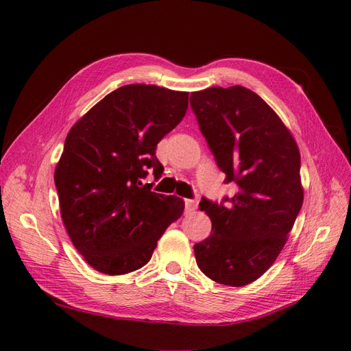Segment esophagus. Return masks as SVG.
I'll return each instance as SVG.
<instances>
[{"mask_svg": "<svg viewBox=\"0 0 351 351\" xmlns=\"http://www.w3.org/2000/svg\"><path fill=\"white\" fill-rule=\"evenodd\" d=\"M197 199H184V206H186V210L187 212H192V210H196L197 209Z\"/></svg>", "mask_w": 351, "mask_h": 351, "instance_id": "obj_1", "label": "esophagus"}]
</instances>
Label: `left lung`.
Here are the masks:
<instances>
[{
    "instance_id": "8db88e82",
    "label": "left lung",
    "mask_w": 351,
    "mask_h": 351,
    "mask_svg": "<svg viewBox=\"0 0 351 351\" xmlns=\"http://www.w3.org/2000/svg\"><path fill=\"white\" fill-rule=\"evenodd\" d=\"M199 129L236 183L221 204L202 199L212 234L195 244L196 263L219 284L256 281L277 259L303 205L300 152L280 117L243 86L208 88L190 97Z\"/></svg>"
}]
</instances>
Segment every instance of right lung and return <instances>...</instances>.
Masks as SVG:
<instances>
[{"mask_svg": "<svg viewBox=\"0 0 351 351\" xmlns=\"http://www.w3.org/2000/svg\"><path fill=\"white\" fill-rule=\"evenodd\" d=\"M187 107V92L125 84L70 129L54 182L71 243L93 269L123 275L145 267L182 217L183 199L151 192L142 180L147 168L162 174L156 145Z\"/></svg>", "mask_w": 351, "mask_h": 351, "instance_id": "obj_1", "label": "right lung"}]
</instances>
